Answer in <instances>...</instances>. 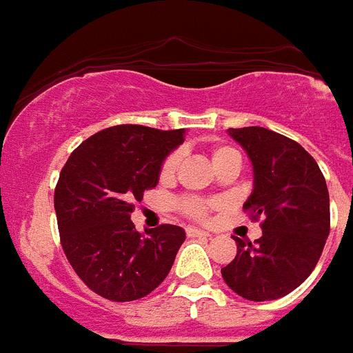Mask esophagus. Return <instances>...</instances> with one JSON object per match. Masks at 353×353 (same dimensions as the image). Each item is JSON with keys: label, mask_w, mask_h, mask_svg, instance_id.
<instances>
[{"label": "esophagus", "mask_w": 353, "mask_h": 353, "mask_svg": "<svg viewBox=\"0 0 353 353\" xmlns=\"http://www.w3.org/2000/svg\"><path fill=\"white\" fill-rule=\"evenodd\" d=\"M185 233H188V236H202V239L210 236V233H208V231L194 230V228H188V230H185Z\"/></svg>", "instance_id": "1"}]
</instances>
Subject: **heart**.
Wrapping results in <instances>:
<instances>
[{
    "instance_id": "b5f03b06",
    "label": "heart",
    "mask_w": 353,
    "mask_h": 353,
    "mask_svg": "<svg viewBox=\"0 0 353 353\" xmlns=\"http://www.w3.org/2000/svg\"><path fill=\"white\" fill-rule=\"evenodd\" d=\"M211 160H213L216 169L231 165V163L242 165L241 151L236 148H233V145H228V143H219V145H215V148L211 149ZM179 163L180 151H171V153L163 159L162 165H160V179H171V176L176 173ZM213 205H215L213 200L200 199V196H193V194H190V196H182V199H179L174 202V208H176L182 215L191 219V221H205Z\"/></svg>"
}]
</instances>
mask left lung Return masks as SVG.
Listing matches in <instances>:
<instances>
[{"instance_id":"left-lung-1","label":"left lung","mask_w":353,"mask_h":353,"mask_svg":"<svg viewBox=\"0 0 353 353\" xmlns=\"http://www.w3.org/2000/svg\"><path fill=\"white\" fill-rule=\"evenodd\" d=\"M253 163V193L244 204L262 236L236 242L222 279L248 301L284 297L310 277L330 233V196L314 157L266 128L230 129Z\"/></svg>"}]
</instances>
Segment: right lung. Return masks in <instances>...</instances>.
Segmentation results:
<instances>
[{
    "label": "right lung",
    "instance_id": "right-lung-1",
    "mask_svg": "<svg viewBox=\"0 0 353 353\" xmlns=\"http://www.w3.org/2000/svg\"><path fill=\"white\" fill-rule=\"evenodd\" d=\"M184 142V129L114 125L70 153L54 190L60 242L87 288L114 303L153 292L173 266L182 228L134 230L131 213L143 191L159 184L160 165Z\"/></svg>",
    "mask_w": 353,
    "mask_h": 353
}]
</instances>
